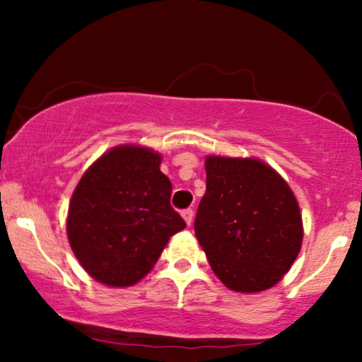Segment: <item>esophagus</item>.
Wrapping results in <instances>:
<instances>
[{
  "label": "esophagus",
  "mask_w": 362,
  "mask_h": 362,
  "mask_svg": "<svg viewBox=\"0 0 362 362\" xmlns=\"http://www.w3.org/2000/svg\"><path fill=\"white\" fill-rule=\"evenodd\" d=\"M182 218L185 219L187 226H190V224H192V221H194V211L192 209H184V211H182Z\"/></svg>",
  "instance_id": "34e87169"
}]
</instances>
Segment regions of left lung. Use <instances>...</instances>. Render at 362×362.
Returning a JSON list of instances; mask_svg holds the SVG:
<instances>
[{"label": "left lung", "instance_id": "left-lung-1", "mask_svg": "<svg viewBox=\"0 0 362 362\" xmlns=\"http://www.w3.org/2000/svg\"><path fill=\"white\" fill-rule=\"evenodd\" d=\"M194 231L218 279L238 293L276 286L303 242L293 190L257 158H206V194Z\"/></svg>", "mask_w": 362, "mask_h": 362}]
</instances>
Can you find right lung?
<instances>
[{
    "label": "right lung",
    "mask_w": 362,
    "mask_h": 362,
    "mask_svg": "<svg viewBox=\"0 0 362 362\" xmlns=\"http://www.w3.org/2000/svg\"><path fill=\"white\" fill-rule=\"evenodd\" d=\"M149 148L122 144L83 173L68 211V240L95 281L126 288L143 279L170 236L185 228L170 206L172 182Z\"/></svg>",
    "instance_id": "1"
}]
</instances>
